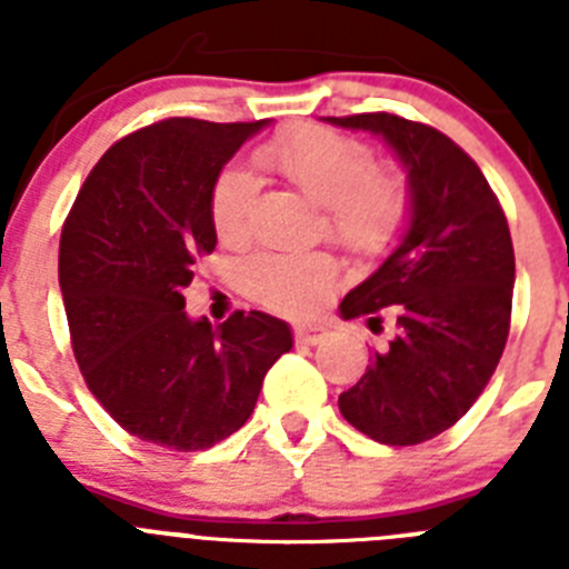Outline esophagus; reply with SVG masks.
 Segmentation results:
<instances>
[{"label": "esophagus", "mask_w": 569, "mask_h": 569, "mask_svg": "<svg viewBox=\"0 0 569 569\" xmlns=\"http://www.w3.org/2000/svg\"><path fill=\"white\" fill-rule=\"evenodd\" d=\"M293 336L299 345H321V341L328 339V328H321V325H299Z\"/></svg>", "instance_id": "esophagus-1"}]
</instances>
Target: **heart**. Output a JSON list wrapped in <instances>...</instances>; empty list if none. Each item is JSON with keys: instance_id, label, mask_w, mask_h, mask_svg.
<instances>
[{"instance_id": "1", "label": "heart", "mask_w": 569, "mask_h": 569, "mask_svg": "<svg viewBox=\"0 0 569 569\" xmlns=\"http://www.w3.org/2000/svg\"><path fill=\"white\" fill-rule=\"evenodd\" d=\"M256 162L325 208V230L356 256H379L410 219V184L399 170L376 168L373 150L339 130L305 124L256 150ZM256 182L244 170H224L210 199L216 236L239 248L250 236ZM336 284L328 253H261L248 264L253 299L281 313H310Z\"/></svg>"}]
</instances>
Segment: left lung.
Listing matches in <instances>:
<instances>
[{
	"mask_svg": "<svg viewBox=\"0 0 569 569\" xmlns=\"http://www.w3.org/2000/svg\"><path fill=\"white\" fill-rule=\"evenodd\" d=\"M328 122L381 136L413 199L399 248L341 301L345 319H367L373 333L390 325L393 336L339 410L381 445H421L470 410L505 353L516 281L507 216L479 164L441 130L396 113Z\"/></svg>",
	"mask_w": 569,
	"mask_h": 569,
	"instance_id": "obj_1",
	"label": "left lung"
}]
</instances>
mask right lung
I'll list each match as a JSON object with an SVG mask.
<instances>
[{
	"mask_svg": "<svg viewBox=\"0 0 569 569\" xmlns=\"http://www.w3.org/2000/svg\"><path fill=\"white\" fill-rule=\"evenodd\" d=\"M268 122L162 119L93 164L59 239V288L84 385L130 436L208 450L253 413L261 381L293 347L259 310L188 319L182 290L216 248V179Z\"/></svg>",
	"mask_w": 569,
	"mask_h": 569,
	"instance_id": "right-lung-1",
	"label": "right lung"
}]
</instances>
